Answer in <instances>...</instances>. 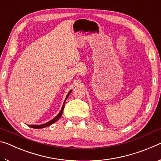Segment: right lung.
<instances>
[{"label": "right lung", "mask_w": 161, "mask_h": 161, "mask_svg": "<svg viewBox=\"0 0 161 161\" xmlns=\"http://www.w3.org/2000/svg\"><path fill=\"white\" fill-rule=\"evenodd\" d=\"M72 90H70L69 92V93L67 94L66 98H65L64 102L63 103V105H62V107L61 108V111H59V113L58 114V116L54 117V119H53L51 120V121H48L47 123H46V124H41V125H28V126L31 127V128H33V129H42V128H45V127H47V126H50V125L54 124V122H56L57 121H58V120L59 119V118H60V117H61V116L62 115V113H63V110H64V103H65V102H66L67 97H69V95L70 94L71 92H72Z\"/></svg>", "instance_id": "1"}]
</instances>
